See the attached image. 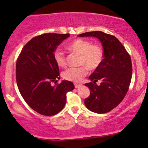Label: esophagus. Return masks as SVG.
Wrapping results in <instances>:
<instances>
[{"label":"esophagus","instance_id":"34e87169","mask_svg":"<svg viewBox=\"0 0 148 148\" xmlns=\"http://www.w3.org/2000/svg\"><path fill=\"white\" fill-rule=\"evenodd\" d=\"M74 86H75V88H79L82 86L81 84H74Z\"/></svg>","mask_w":148,"mask_h":148}]
</instances>
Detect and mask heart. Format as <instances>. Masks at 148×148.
<instances>
[{
	"mask_svg": "<svg viewBox=\"0 0 148 148\" xmlns=\"http://www.w3.org/2000/svg\"><path fill=\"white\" fill-rule=\"evenodd\" d=\"M67 49L79 53L80 55L79 64L84 65L76 68H69L62 73L63 78L68 81L80 82L87 74L88 69L90 70L97 69L102 64L104 58L102 48L98 44H92V42L88 40L77 38L67 45ZM53 58L59 66H65L66 64L65 54L62 50L57 49L55 51Z\"/></svg>",
	"mask_w": 148,
	"mask_h": 148,
	"instance_id": "b5f03b06",
	"label": "heart"
}]
</instances>
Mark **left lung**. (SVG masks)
I'll return each mask as SVG.
<instances>
[{"mask_svg": "<svg viewBox=\"0 0 148 148\" xmlns=\"http://www.w3.org/2000/svg\"><path fill=\"white\" fill-rule=\"evenodd\" d=\"M78 36L95 37L102 45V64L89 76L92 82L85 84L91 92L84 104L93 112H108L122 102L129 89L132 71L130 56L114 36L97 31L84 33ZM99 80L101 84L98 86L96 82Z\"/></svg>", "mask_w": 148, "mask_h": 148, "instance_id": "obj_1", "label": "left lung"}]
</instances>
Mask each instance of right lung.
<instances>
[{
	"mask_svg": "<svg viewBox=\"0 0 148 148\" xmlns=\"http://www.w3.org/2000/svg\"><path fill=\"white\" fill-rule=\"evenodd\" d=\"M69 34H44L33 38L22 49L16 68L18 87L23 99L39 114L51 116L57 114L66 102V93L74 89L71 82L59 77V66L53 53Z\"/></svg>",
	"mask_w": 148,
	"mask_h": 148,
	"instance_id": "1",
	"label": "right lung"
}]
</instances>
